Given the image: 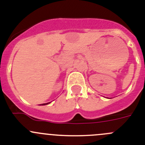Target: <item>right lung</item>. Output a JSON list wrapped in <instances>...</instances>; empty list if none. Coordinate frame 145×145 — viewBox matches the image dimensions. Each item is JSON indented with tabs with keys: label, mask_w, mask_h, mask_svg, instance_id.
<instances>
[{
	"label": "right lung",
	"mask_w": 145,
	"mask_h": 145,
	"mask_svg": "<svg viewBox=\"0 0 145 145\" xmlns=\"http://www.w3.org/2000/svg\"><path fill=\"white\" fill-rule=\"evenodd\" d=\"M50 102H48V103H46V104H42V105H48V104H49Z\"/></svg>",
	"instance_id": "right-lung-1"
}]
</instances>
